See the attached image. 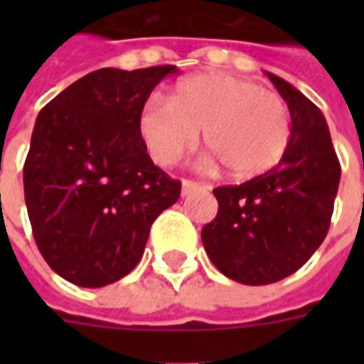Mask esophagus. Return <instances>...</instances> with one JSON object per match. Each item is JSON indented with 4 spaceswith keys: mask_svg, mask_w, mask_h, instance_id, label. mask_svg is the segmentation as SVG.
I'll return each instance as SVG.
<instances>
[{
    "mask_svg": "<svg viewBox=\"0 0 364 364\" xmlns=\"http://www.w3.org/2000/svg\"><path fill=\"white\" fill-rule=\"evenodd\" d=\"M198 188H202V185L196 181H191V179H183L181 183V196H188V194L196 193Z\"/></svg>",
    "mask_w": 364,
    "mask_h": 364,
    "instance_id": "34e87169",
    "label": "esophagus"
}]
</instances>
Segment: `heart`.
<instances>
[{
  "label": "heart",
  "mask_w": 364,
  "mask_h": 364,
  "mask_svg": "<svg viewBox=\"0 0 364 364\" xmlns=\"http://www.w3.org/2000/svg\"><path fill=\"white\" fill-rule=\"evenodd\" d=\"M137 126L149 154L160 166L176 164L204 128L205 145L238 177L270 170L291 136V117L282 96L228 73L185 77L170 100L145 102Z\"/></svg>",
  "instance_id": "1"
}]
</instances>
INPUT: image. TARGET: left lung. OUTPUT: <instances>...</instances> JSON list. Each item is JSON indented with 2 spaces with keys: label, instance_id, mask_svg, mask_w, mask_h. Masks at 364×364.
Segmentation results:
<instances>
[{
  "label": "left lung",
  "instance_id": "8db88e82",
  "mask_svg": "<svg viewBox=\"0 0 364 364\" xmlns=\"http://www.w3.org/2000/svg\"><path fill=\"white\" fill-rule=\"evenodd\" d=\"M266 75L291 113L287 149L262 176L215 188L219 211L202 228L211 262L243 285L279 282L316 253L331 227L342 171L319 107L282 77Z\"/></svg>",
  "mask_w": 364,
  "mask_h": 364
}]
</instances>
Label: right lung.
Returning <instances> with one entry per match:
<instances>
[{
  "label": "right lung",
  "mask_w": 364,
  "mask_h": 364,
  "mask_svg": "<svg viewBox=\"0 0 364 364\" xmlns=\"http://www.w3.org/2000/svg\"><path fill=\"white\" fill-rule=\"evenodd\" d=\"M176 65L96 70L37 115L24 162V198L43 259L79 287L130 274L154 219L181 183L154 166L139 134V111Z\"/></svg>",
  "instance_id": "obj_1"
}]
</instances>
